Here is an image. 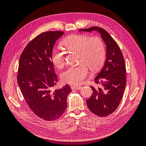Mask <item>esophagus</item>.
I'll return each mask as SVG.
<instances>
[{
  "label": "esophagus",
  "instance_id": "1",
  "mask_svg": "<svg viewBox=\"0 0 146 146\" xmlns=\"http://www.w3.org/2000/svg\"><path fill=\"white\" fill-rule=\"evenodd\" d=\"M82 88V87L81 86H72V89L75 90H81Z\"/></svg>",
  "mask_w": 146,
  "mask_h": 146
}]
</instances>
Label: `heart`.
Segmentation results:
<instances>
[{
	"mask_svg": "<svg viewBox=\"0 0 146 146\" xmlns=\"http://www.w3.org/2000/svg\"><path fill=\"white\" fill-rule=\"evenodd\" d=\"M68 50L78 53V63L77 66H70L61 74L62 80L72 85L80 84L88 74V68L96 71L101 68L105 59V46L100 38L90 37L86 35H72L63 42ZM51 58L56 68H62L65 64V54L60 48L52 50Z\"/></svg>",
	"mask_w": 146,
	"mask_h": 146,
	"instance_id": "b5f03b06",
	"label": "heart"
}]
</instances>
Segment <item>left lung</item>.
I'll return each mask as SVG.
<instances>
[{
    "label": "left lung",
    "mask_w": 146,
    "mask_h": 146,
    "mask_svg": "<svg viewBox=\"0 0 146 146\" xmlns=\"http://www.w3.org/2000/svg\"><path fill=\"white\" fill-rule=\"evenodd\" d=\"M100 33L107 47V58L103 68L98 74L94 82L101 87L91 86L92 95L86 100L90 111L100 117H105L117 109L123 96L126 85V69L124 59L117 42L104 29L92 27L78 31Z\"/></svg>",
    "instance_id": "left-lung-1"
}]
</instances>
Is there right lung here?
I'll return each mask as SVG.
<instances>
[{
    "label": "right lung",
    "mask_w": 146,
    "mask_h": 146,
    "mask_svg": "<svg viewBox=\"0 0 146 146\" xmlns=\"http://www.w3.org/2000/svg\"><path fill=\"white\" fill-rule=\"evenodd\" d=\"M64 34L61 31L41 33L26 46L20 56L17 80L30 110L47 121L59 118L67 107L69 85L53 90L56 75L51 55L56 41Z\"/></svg>",
    "instance_id": "1"
}]
</instances>
